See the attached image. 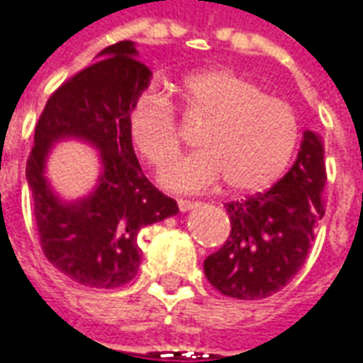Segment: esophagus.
<instances>
[{
    "label": "esophagus",
    "instance_id": "esophagus-1",
    "mask_svg": "<svg viewBox=\"0 0 363 363\" xmlns=\"http://www.w3.org/2000/svg\"><path fill=\"white\" fill-rule=\"evenodd\" d=\"M198 202H194V200H179V210L181 212H189V210H192V208H196Z\"/></svg>",
    "mask_w": 363,
    "mask_h": 363
}]
</instances>
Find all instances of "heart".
Instances as JSON below:
<instances>
[{"mask_svg":"<svg viewBox=\"0 0 363 363\" xmlns=\"http://www.w3.org/2000/svg\"><path fill=\"white\" fill-rule=\"evenodd\" d=\"M179 95L189 118L202 120V147L177 161L163 184L177 192H198L225 182L237 194L268 189L288 169L299 142L294 106L270 96L249 77L231 69L186 75ZM128 135L135 151L155 171H163L181 150V132L171 101L143 89L130 104Z\"/></svg>","mask_w":363,"mask_h":363,"instance_id":"heart-1","label":"heart"}]
</instances>
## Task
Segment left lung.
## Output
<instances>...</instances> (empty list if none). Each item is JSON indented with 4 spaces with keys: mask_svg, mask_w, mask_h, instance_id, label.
I'll return each mask as SVG.
<instances>
[{
    "mask_svg": "<svg viewBox=\"0 0 363 363\" xmlns=\"http://www.w3.org/2000/svg\"><path fill=\"white\" fill-rule=\"evenodd\" d=\"M325 150L305 132L294 167L267 192L228 202L231 233L204 260L208 281L235 299H264L280 291L303 267L325 216Z\"/></svg>",
    "mask_w": 363,
    "mask_h": 363,
    "instance_id": "8db88e82",
    "label": "left lung"
}]
</instances>
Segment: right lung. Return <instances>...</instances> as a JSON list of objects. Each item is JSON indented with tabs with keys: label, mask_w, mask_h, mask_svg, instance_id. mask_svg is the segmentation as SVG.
<instances>
[{
	"label": "right lung",
	"mask_w": 363,
	"mask_h": 363,
	"mask_svg": "<svg viewBox=\"0 0 363 363\" xmlns=\"http://www.w3.org/2000/svg\"><path fill=\"white\" fill-rule=\"evenodd\" d=\"M134 43L104 48L95 64L72 75L48 99L27 161L35 220L46 259L82 286L120 288L140 270L138 233L179 212L143 174L128 135V108L150 85V67ZM79 137L99 147L104 174L91 197L62 203L48 186L43 163L51 143Z\"/></svg>",
	"instance_id": "obj_1"
}]
</instances>
